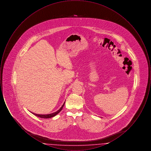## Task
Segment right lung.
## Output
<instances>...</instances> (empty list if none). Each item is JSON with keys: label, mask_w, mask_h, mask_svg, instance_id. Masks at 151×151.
Instances as JSON below:
<instances>
[{"label": "right lung", "mask_w": 151, "mask_h": 151, "mask_svg": "<svg viewBox=\"0 0 151 151\" xmlns=\"http://www.w3.org/2000/svg\"><path fill=\"white\" fill-rule=\"evenodd\" d=\"M65 103L63 104V105L62 106V107L60 108V109H59L57 111H56V112H55L54 113H51V114H46V115L45 114H43V115H42V114H35V113H32V114H33L34 115H36L37 116L41 118H52V117H53V116H55L57 114H58L62 110V108H63L64 105H65Z\"/></svg>", "instance_id": "add662e5"}]
</instances>
